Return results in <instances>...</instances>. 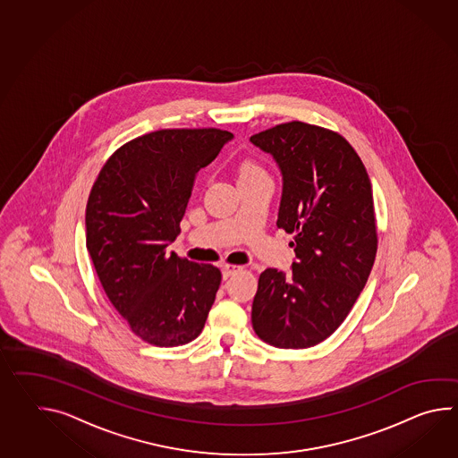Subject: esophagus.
<instances>
[{
    "instance_id": "obj_1",
    "label": "esophagus",
    "mask_w": 458,
    "mask_h": 458,
    "mask_svg": "<svg viewBox=\"0 0 458 458\" xmlns=\"http://www.w3.org/2000/svg\"><path fill=\"white\" fill-rule=\"evenodd\" d=\"M243 267L238 265H230V263H225L222 266V273H224V279H228L230 276L236 275V273H240Z\"/></svg>"
}]
</instances>
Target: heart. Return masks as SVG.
Returning a JSON list of instances; mask_svg holds the SVG:
<instances>
[{"label":"heart","mask_w":458,"mask_h":458,"mask_svg":"<svg viewBox=\"0 0 458 458\" xmlns=\"http://www.w3.org/2000/svg\"><path fill=\"white\" fill-rule=\"evenodd\" d=\"M259 174H265V171L259 164H256L254 161H244L240 167V177H251V175H259Z\"/></svg>","instance_id":"heart-1"}]
</instances>
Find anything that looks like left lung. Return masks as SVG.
<instances>
[{
  "label": "left lung",
  "instance_id": "obj_1",
  "mask_svg": "<svg viewBox=\"0 0 458 458\" xmlns=\"http://www.w3.org/2000/svg\"><path fill=\"white\" fill-rule=\"evenodd\" d=\"M283 173L277 228L294 234L293 273L259 276L251 322L263 342L309 348L332 335L363 291L377 251L365 164L340 132L304 122L251 136Z\"/></svg>",
  "mask_w": 458,
  "mask_h": 458
}]
</instances>
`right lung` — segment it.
<instances>
[{"instance_id": "add662e5", "label": "right lung", "mask_w": 458, "mask_h": 458, "mask_svg": "<svg viewBox=\"0 0 458 458\" xmlns=\"http://www.w3.org/2000/svg\"><path fill=\"white\" fill-rule=\"evenodd\" d=\"M233 134L157 130L124 142L103 164L87 202V250L103 291L134 335L181 346L200 335L222 283L212 265L169 253L195 174Z\"/></svg>"}]
</instances>
